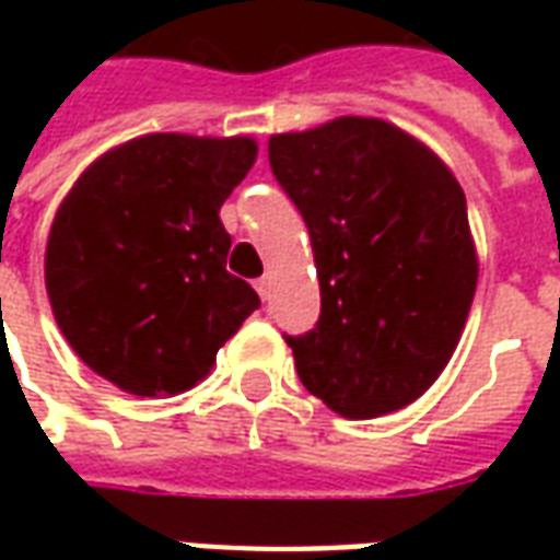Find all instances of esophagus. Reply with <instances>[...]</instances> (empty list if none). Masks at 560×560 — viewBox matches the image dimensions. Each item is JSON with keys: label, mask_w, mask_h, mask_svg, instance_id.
I'll return each instance as SVG.
<instances>
[{"label": "esophagus", "mask_w": 560, "mask_h": 560, "mask_svg": "<svg viewBox=\"0 0 560 560\" xmlns=\"http://www.w3.org/2000/svg\"><path fill=\"white\" fill-rule=\"evenodd\" d=\"M269 288H272V279H269V276H260V279L255 281V291L260 293V300H269Z\"/></svg>", "instance_id": "34e87169"}]
</instances>
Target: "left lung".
I'll list each match as a JSON object with an SVG mask.
<instances>
[{"label": "left lung", "mask_w": 560, "mask_h": 560, "mask_svg": "<svg viewBox=\"0 0 560 560\" xmlns=\"http://www.w3.org/2000/svg\"><path fill=\"white\" fill-rule=\"evenodd\" d=\"M300 209L320 317L284 336L305 389L348 420L420 399L456 351L477 291L468 203L444 161L369 116L269 138Z\"/></svg>", "instance_id": "1"}]
</instances>
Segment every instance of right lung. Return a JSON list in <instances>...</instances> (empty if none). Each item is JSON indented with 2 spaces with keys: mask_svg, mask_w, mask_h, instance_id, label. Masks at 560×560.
<instances>
[{
  "mask_svg": "<svg viewBox=\"0 0 560 560\" xmlns=\"http://www.w3.org/2000/svg\"><path fill=\"white\" fill-rule=\"evenodd\" d=\"M252 138L147 135L90 164L56 209L44 281L92 372L135 396H176L260 300L231 276L219 219L255 164Z\"/></svg>",
  "mask_w": 560,
  "mask_h": 560,
  "instance_id": "right-lung-1",
  "label": "right lung"
}]
</instances>
